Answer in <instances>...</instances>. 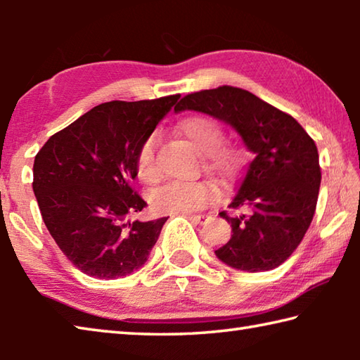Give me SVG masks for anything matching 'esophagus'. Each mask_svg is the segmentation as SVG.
<instances>
[{"label":"esophagus","instance_id":"obj_1","mask_svg":"<svg viewBox=\"0 0 360 360\" xmlns=\"http://www.w3.org/2000/svg\"><path fill=\"white\" fill-rule=\"evenodd\" d=\"M191 221H193L195 224H206L208 221H211V216L208 214H191Z\"/></svg>","mask_w":360,"mask_h":360}]
</instances>
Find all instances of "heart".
Returning <instances> with one entry per match:
<instances>
[{"instance_id": "obj_1", "label": "heart", "mask_w": 360, "mask_h": 360, "mask_svg": "<svg viewBox=\"0 0 360 360\" xmlns=\"http://www.w3.org/2000/svg\"><path fill=\"white\" fill-rule=\"evenodd\" d=\"M179 129L182 135L206 155L205 165L211 173L222 179H229L236 173L241 162V152L233 146L222 144L224 129L217 120L206 115H188L181 120ZM155 148L157 135L152 133L136 152L135 172L138 179L144 184H155L160 176ZM217 195V187L210 181H174L150 195V208L157 214L191 212L214 202Z\"/></svg>"}]
</instances>
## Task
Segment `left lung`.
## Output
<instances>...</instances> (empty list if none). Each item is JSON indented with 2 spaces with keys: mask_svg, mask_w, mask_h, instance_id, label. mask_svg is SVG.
I'll return each mask as SVG.
<instances>
[{
  "mask_svg": "<svg viewBox=\"0 0 360 360\" xmlns=\"http://www.w3.org/2000/svg\"><path fill=\"white\" fill-rule=\"evenodd\" d=\"M198 111L230 124L254 158L221 216L231 238L216 255L243 271L273 270L288 260L313 221L321 186L313 138L292 115L231 85L188 94L174 111Z\"/></svg>",
  "mask_w": 360,
  "mask_h": 360,
  "instance_id": "1",
  "label": "left lung"
}]
</instances>
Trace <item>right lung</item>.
<instances>
[{
	"instance_id": "add662e5",
	"label": "right lung",
	"mask_w": 360,
	"mask_h": 360,
	"mask_svg": "<svg viewBox=\"0 0 360 360\" xmlns=\"http://www.w3.org/2000/svg\"><path fill=\"white\" fill-rule=\"evenodd\" d=\"M179 96L103 103L36 154L33 192L42 221L85 275L127 276L148 260L168 217L130 221L148 206L133 186L135 157Z\"/></svg>"
}]
</instances>
